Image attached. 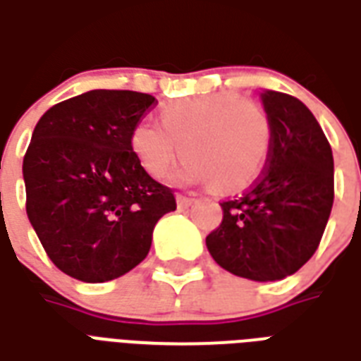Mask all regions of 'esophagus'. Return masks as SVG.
Returning a JSON list of instances; mask_svg holds the SVG:
<instances>
[{
  "mask_svg": "<svg viewBox=\"0 0 361 361\" xmlns=\"http://www.w3.org/2000/svg\"><path fill=\"white\" fill-rule=\"evenodd\" d=\"M176 203H178V209H188L193 204V199H189V197L183 195H176Z\"/></svg>",
  "mask_w": 361,
  "mask_h": 361,
  "instance_id": "esophagus-1",
  "label": "esophagus"
}]
</instances>
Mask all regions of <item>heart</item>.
<instances>
[{
	"mask_svg": "<svg viewBox=\"0 0 361 361\" xmlns=\"http://www.w3.org/2000/svg\"><path fill=\"white\" fill-rule=\"evenodd\" d=\"M160 119L162 126L141 121L131 133L135 158L157 180L170 172L180 152L185 160L173 181L212 180L220 191L247 188L265 166L271 121L253 100L234 92L195 96L168 104Z\"/></svg>",
	"mask_w": 361,
	"mask_h": 361,
	"instance_id": "obj_1",
	"label": "heart"
}]
</instances>
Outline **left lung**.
<instances>
[{"instance_id": "8db88e82", "label": "left lung", "mask_w": 361, "mask_h": 361, "mask_svg": "<svg viewBox=\"0 0 361 361\" xmlns=\"http://www.w3.org/2000/svg\"><path fill=\"white\" fill-rule=\"evenodd\" d=\"M271 121L267 168L243 195L222 201L207 250L222 269L269 282L300 271L317 250L334 199L333 150L310 108L276 90L261 94Z\"/></svg>"}]
</instances>
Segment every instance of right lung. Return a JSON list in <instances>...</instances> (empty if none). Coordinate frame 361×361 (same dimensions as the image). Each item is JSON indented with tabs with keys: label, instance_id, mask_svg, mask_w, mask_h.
<instances>
[{
	"label": "right lung",
	"instance_id": "right-lung-1",
	"mask_svg": "<svg viewBox=\"0 0 361 361\" xmlns=\"http://www.w3.org/2000/svg\"><path fill=\"white\" fill-rule=\"evenodd\" d=\"M154 106L135 90H89L51 106L23 160L27 214L51 263L81 282L119 279L149 255L176 211L172 189L142 170L131 133Z\"/></svg>",
	"mask_w": 361,
	"mask_h": 361
}]
</instances>
